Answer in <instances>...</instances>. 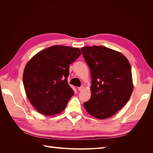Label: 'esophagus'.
<instances>
[{
	"label": "esophagus",
	"instance_id": "esophagus-1",
	"mask_svg": "<svg viewBox=\"0 0 153 153\" xmlns=\"http://www.w3.org/2000/svg\"><path fill=\"white\" fill-rule=\"evenodd\" d=\"M83 89H84V86H80L79 87H78V90L79 91H81L83 90Z\"/></svg>",
	"mask_w": 153,
	"mask_h": 153
}]
</instances>
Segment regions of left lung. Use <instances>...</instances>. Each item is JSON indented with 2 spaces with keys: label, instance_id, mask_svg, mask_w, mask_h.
Here are the masks:
<instances>
[{
  "label": "left lung",
  "instance_id": "1",
  "mask_svg": "<svg viewBox=\"0 0 153 153\" xmlns=\"http://www.w3.org/2000/svg\"><path fill=\"white\" fill-rule=\"evenodd\" d=\"M92 77L87 112L100 119L112 117L126 104L133 91L131 66L121 53L103 46L81 48Z\"/></svg>",
  "mask_w": 153,
  "mask_h": 153
}]
</instances>
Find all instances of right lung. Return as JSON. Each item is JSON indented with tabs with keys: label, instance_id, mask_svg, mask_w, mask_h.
Listing matches in <instances>:
<instances>
[{
	"label": "right lung",
	"instance_id": "right-lung-1",
	"mask_svg": "<svg viewBox=\"0 0 153 153\" xmlns=\"http://www.w3.org/2000/svg\"><path fill=\"white\" fill-rule=\"evenodd\" d=\"M78 48L55 45L36 54L26 64L23 82L27 98L41 114L64 110L74 91L68 83L69 65L81 55Z\"/></svg>",
	"mask_w": 153,
	"mask_h": 153
}]
</instances>
